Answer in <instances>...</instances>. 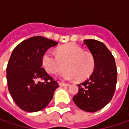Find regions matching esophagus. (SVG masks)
<instances>
[{
    "label": "esophagus",
    "mask_w": 129,
    "mask_h": 129,
    "mask_svg": "<svg viewBox=\"0 0 129 129\" xmlns=\"http://www.w3.org/2000/svg\"><path fill=\"white\" fill-rule=\"evenodd\" d=\"M59 85L61 86V87H67V86H69V84H66V83H63V82H60V83H59Z\"/></svg>",
    "instance_id": "esophagus-1"
}]
</instances>
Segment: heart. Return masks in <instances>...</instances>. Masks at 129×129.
<instances>
[{
  "instance_id": "b5f03b06",
  "label": "heart",
  "mask_w": 129,
  "mask_h": 129,
  "mask_svg": "<svg viewBox=\"0 0 129 129\" xmlns=\"http://www.w3.org/2000/svg\"><path fill=\"white\" fill-rule=\"evenodd\" d=\"M45 69L51 75L66 69L61 76L65 80L77 79L83 81L87 79L95 69V59L92 54L84 51L83 49L74 44H66L56 51V55L50 51L44 53L42 59Z\"/></svg>"
}]
</instances>
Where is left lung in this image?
Listing matches in <instances>:
<instances>
[{
  "instance_id": "8db88e82",
  "label": "left lung",
  "mask_w": 129,
  "mask_h": 129,
  "mask_svg": "<svg viewBox=\"0 0 129 129\" xmlns=\"http://www.w3.org/2000/svg\"><path fill=\"white\" fill-rule=\"evenodd\" d=\"M84 44L95 59V69L90 78L78 86L79 90L73 96L75 105L87 112L103 108L112 99L116 90L117 71L111 52L101 42L85 39Z\"/></svg>"
}]
</instances>
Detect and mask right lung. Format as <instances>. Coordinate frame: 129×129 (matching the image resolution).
Segmentation results:
<instances>
[{
	"mask_svg": "<svg viewBox=\"0 0 129 129\" xmlns=\"http://www.w3.org/2000/svg\"><path fill=\"white\" fill-rule=\"evenodd\" d=\"M57 44L37 36L24 40L14 48L7 67V79L9 92L21 110L39 111L52 99L59 84L42 67V59L48 48Z\"/></svg>",
	"mask_w": 129,
	"mask_h": 129,
	"instance_id": "1",
	"label": "right lung"
}]
</instances>
